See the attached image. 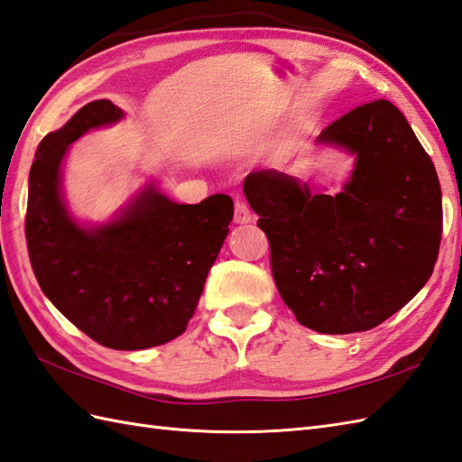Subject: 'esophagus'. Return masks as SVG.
<instances>
[{"label": "esophagus", "mask_w": 462, "mask_h": 462, "mask_svg": "<svg viewBox=\"0 0 462 462\" xmlns=\"http://www.w3.org/2000/svg\"><path fill=\"white\" fill-rule=\"evenodd\" d=\"M233 221L237 225H245V223H251L253 216H251V209L249 206L245 204L243 199H235V213H233Z\"/></svg>", "instance_id": "1"}]
</instances>
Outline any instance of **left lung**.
I'll return each mask as SVG.
<instances>
[{"label":"left lung","mask_w":462,"mask_h":462,"mask_svg":"<svg viewBox=\"0 0 462 462\" xmlns=\"http://www.w3.org/2000/svg\"><path fill=\"white\" fill-rule=\"evenodd\" d=\"M355 156L335 196L274 168L245 178L276 288L306 328L345 335L386 321L430 280L443 227L435 166L402 111L376 99L318 137Z\"/></svg>","instance_id":"left-lung-1"}]
</instances>
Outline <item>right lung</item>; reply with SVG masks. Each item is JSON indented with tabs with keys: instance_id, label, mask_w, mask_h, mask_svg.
<instances>
[{
	"instance_id": "add662e5",
	"label": "right lung",
	"mask_w": 462,
	"mask_h": 462,
	"mask_svg": "<svg viewBox=\"0 0 462 462\" xmlns=\"http://www.w3.org/2000/svg\"><path fill=\"white\" fill-rule=\"evenodd\" d=\"M125 117L96 99L49 133L29 172L25 235L32 273L54 308L99 345L143 351L186 331L233 219V199L176 204L154 182L106 223H80L62 192L70 144Z\"/></svg>"
}]
</instances>
